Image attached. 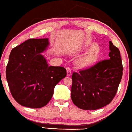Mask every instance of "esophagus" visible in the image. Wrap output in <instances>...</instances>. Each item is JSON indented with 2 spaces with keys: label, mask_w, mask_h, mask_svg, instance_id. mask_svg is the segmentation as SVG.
Segmentation results:
<instances>
[{
  "label": "esophagus",
  "mask_w": 132,
  "mask_h": 132,
  "mask_svg": "<svg viewBox=\"0 0 132 132\" xmlns=\"http://www.w3.org/2000/svg\"><path fill=\"white\" fill-rule=\"evenodd\" d=\"M66 70H67V75H68V76H71V75H72L71 69H70V68H67Z\"/></svg>",
  "instance_id": "esophagus-1"
}]
</instances>
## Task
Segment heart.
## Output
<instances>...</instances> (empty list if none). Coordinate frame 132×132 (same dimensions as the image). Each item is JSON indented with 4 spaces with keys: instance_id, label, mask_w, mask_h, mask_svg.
I'll return each mask as SVG.
<instances>
[{
    "instance_id": "b5f03b06",
    "label": "heart",
    "mask_w": 132,
    "mask_h": 132,
    "mask_svg": "<svg viewBox=\"0 0 132 132\" xmlns=\"http://www.w3.org/2000/svg\"><path fill=\"white\" fill-rule=\"evenodd\" d=\"M91 50L79 60V64L80 66L88 67L92 65L95 62L98 57V46L95 43H92L90 46Z\"/></svg>"
}]
</instances>
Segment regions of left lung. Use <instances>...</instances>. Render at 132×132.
<instances>
[{
    "label": "left lung",
    "mask_w": 132,
    "mask_h": 132,
    "mask_svg": "<svg viewBox=\"0 0 132 132\" xmlns=\"http://www.w3.org/2000/svg\"><path fill=\"white\" fill-rule=\"evenodd\" d=\"M109 59L72 74L71 98L80 109L97 110L109 104L117 93L123 75L120 52L109 42Z\"/></svg>",
    "instance_id": "8db88e82"
}]
</instances>
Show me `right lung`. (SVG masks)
<instances>
[{
  "mask_svg": "<svg viewBox=\"0 0 132 132\" xmlns=\"http://www.w3.org/2000/svg\"><path fill=\"white\" fill-rule=\"evenodd\" d=\"M48 38H32L12 50L6 69L10 91L24 107L39 109L52 99L54 88L66 77L63 67L48 66L41 53L48 46Z\"/></svg>",
  "mask_w": 132,
  "mask_h": 132,
  "instance_id": "obj_1",
  "label": "right lung"
}]
</instances>
